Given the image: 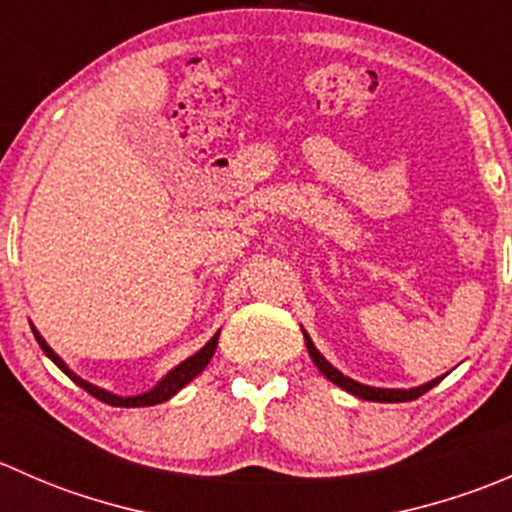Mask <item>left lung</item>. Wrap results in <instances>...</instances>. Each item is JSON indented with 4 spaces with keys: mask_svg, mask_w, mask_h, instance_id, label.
Returning a JSON list of instances; mask_svg holds the SVG:
<instances>
[{
    "mask_svg": "<svg viewBox=\"0 0 512 512\" xmlns=\"http://www.w3.org/2000/svg\"><path fill=\"white\" fill-rule=\"evenodd\" d=\"M302 334H304V342H307V352H309V356H312L314 366H317V369L322 371V374L327 376V379L332 381V384H337L339 389L349 391V394L356 396V399L376 401V404H401V401H414V399H418V396L426 394L428 389H433V386H436L438 381H441L443 376H446V374L436 376V379L426 381V384H421V386H414V389H379V386L359 384V381H354V379H349V376H344L342 371L337 369V366L329 364V361L322 356V352H319V349L314 347V342H312V339H309V334L304 332V329H302Z\"/></svg>",
    "mask_w": 512,
    "mask_h": 512,
    "instance_id": "1",
    "label": "left lung"
}]
</instances>
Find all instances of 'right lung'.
Masks as SVG:
<instances>
[{
	"mask_svg": "<svg viewBox=\"0 0 512 512\" xmlns=\"http://www.w3.org/2000/svg\"><path fill=\"white\" fill-rule=\"evenodd\" d=\"M29 324H32V322H29ZM32 332H34L36 342H39L41 352L49 356V359L54 361V364L59 366V369L64 371V374L69 376V379L74 381L76 386H81V389H84V391H89V394L94 396V399L103 401V404L121 406V409H141V406H156V404H163V401L173 399V396L178 394V391L183 389V386H188L190 381H193L195 376H198L200 371H203L205 366L210 364V359H213L215 349H218V337H220V332H215L213 339H210V342L205 344V347L200 349V352H195L193 356H188V359H185V361H180L178 366H173V369H170L168 374H165L163 379H160L158 384L153 386V389L143 391V394H136V396H118V394H113V391L101 389V386L91 384V381L81 379L79 374H74V371L69 369V364H66V361L61 359V356L56 354L54 349L49 347V344H46V339L41 337L39 332H36L34 324H32Z\"/></svg>",
	"mask_w": 512,
	"mask_h": 512,
	"instance_id": "obj_1",
	"label": "right lung"
}]
</instances>
